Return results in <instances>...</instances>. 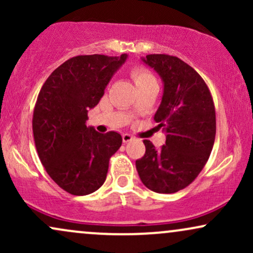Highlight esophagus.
Instances as JSON below:
<instances>
[{
  "mask_svg": "<svg viewBox=\"0 0 253 253\" xmlns=\"http://www.w3.org/2000/svg\"><path fill=\"white\" fill-rule=\"evenodd\" d=\"M133 139H134V136H132L130 134H127V133H125V134H123L124 143H129V141L133 140Z\"/></svg>",
  "mask_w": 253,
  "mask_h": 253,
  "instance_id": "esophagus-1",
  "label": "esophagus"
}]
</instances>
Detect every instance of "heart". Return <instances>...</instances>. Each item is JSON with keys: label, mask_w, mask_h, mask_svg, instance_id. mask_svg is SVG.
Returning a JSON list of instances; mask_svg holds the SVG:
<instances>
[{"label": "heart", "mask_w": 253, "mask_h": 253, "mask_svg": "<svg viewBox=\"0 0 253 253\" xmlns=\"http://www.w3.org/2000/svg\"><path fill=\"white\" fill-rule=\"evenodd\" d=\"M130 76H132L133 81H134L136 86H140L143 84L150 83V82H156L155 76H153L147 69L143 68V66H134L130 70Z\"/></svg>", "instance_id": "obj_1"}]
</instances>
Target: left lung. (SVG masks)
Instances as JSON below:
<instances>
[{
  "mask_svg": "<svg viewBox=\"0 0 253 253\" xmlns=\"http://www.w3.org/2000/svg\"><path fill=\"white\" fill-rule=\"evenodd\" d=\"M143 60L164 82L155 120L163 127L167 141L156 149L144 140L146 151L135 167L145 187L172 194L193 183L210 158L216 133L215 107L203 78L178 57L147 54Z\"/></svg>",
  "mask_w": 253,
  "mask_h": 253,
  "instance_id": "left-lung-1",
  "label": "left lung"
}]
</instances>
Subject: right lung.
Masks as SVG:
<instances>
[{"label":"right lung","mask_w":253,"mask_h":253,"mask_svg":"<svg viewBox=\"0 0 253 253\" xmlns=\"http://www.w3.org/2000/svg\"><path fill=\"white\" fill-rule=\"evenodd\" d=\"M126 57H72L52 72L38 95L32 120L38 156L51 178L71 195L101 188L110 157L123 144L119 133L102 134L85 121Z\"/></svg>","instance_id":"obj_1"}]
</instances>
